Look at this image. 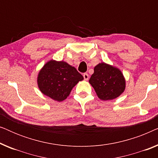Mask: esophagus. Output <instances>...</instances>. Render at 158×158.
I'll return each mask as SVG.
<instances>
[{
  "instance_id": "1",
  "label": "esophagus",
  "mask_w": 158,
  "mask_h": 158,
  "mask_svg": "<svg viewBox=\"0 0 158 158\" xmlns=\"http://www.w3.org/2000/svg\"><path fill=\"white\" fill-rule=\"evenodd\" d=\"M83 77H84V80H85V81H88V78H89V75H88V73H84Z\"/></svg>"
}]
</instances>
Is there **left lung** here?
Returning a JSON list of instances; mask_svg holds the SVG:
<instances>
[{"instance_id":"1","label":"left lung","mask_w":158,"mask_h":158,"mask_svg":"<svg viewBox=\"0 0 158 158\" xmlns=\"http://www.w3.org/2000/svg\"><path fill=\"white\" fill-rule=\"evenodd\" d=\"M89 83L102 101L116 98L126 88V81L122 71L105 62H101L95 67Z\"/></svg>"}]
</instances>
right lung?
Here are the masks:
<instances>
[{
	"mask_svg": "<svg viewBox=\"0 0 158 158\" xmlns=\"http://www.w3.org/2000/svg\"><path fill=\"white\" fill-rule=\"evenodd\" d=\"M83 77L74 67L64 61L49 60L39 72L37 84L40 91L57 101L68 98L73 87Z\"/></svg>",
	"mask_w": 158,
	"mask_h": 158,
	"instance_id": "1",
	"label": "right lung"
}]
</instances>
